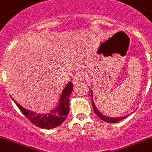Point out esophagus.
<instances>
[{"instance_id":"obj_1","label":"esophagus","mask_w":152,"mask_h":152,"mask_svg":"<svg viewBox=\"0 0 152 152\" xmlns=\"http://www.w3.org/2000/svg\"><path fill=\"white\" fill-rule=\"evenodd\" d=\"M86 77H87V74L84 72H77L73 78V83L75 85H77L78 83H81Z\"/></svg>"}]
</instances>
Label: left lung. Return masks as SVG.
I'll return each mask as SVG.
<instances>
[{
  "label": "left lung",
  "mask_w": 152,
  "mask_h": 152,
  "mask_svg": "<svg viewBox=\"0 0 152 152\" xmlns=\"http://www.w3.org/2000/svg\"><path fill=\"white\" fill-rule=\"evenodd\" d=\"M90 93H91V97H92V106H93V111H95V113L96 114L97 116L99 117V118H100V119H102V121H104L107 122V123H117V122L120 121H121V120L124 119L125 118H126L127 115H126V116H123V117H118V118H111V117H108V116H105V115H102V114L99 111L98 109L96 108V107L95 105V103H94V102H93V90H90Z\"/></svg>",
  "instance_id": "obj_1"
}]
</instances>
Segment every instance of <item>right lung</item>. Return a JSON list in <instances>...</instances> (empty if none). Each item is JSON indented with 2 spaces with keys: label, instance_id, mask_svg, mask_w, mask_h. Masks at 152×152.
<instances>
[{
  "label": "right lung",
  "instance_id": "right-lung-1",
  "mask_svg": "<svg viewBox=\"0 0 152 152\" xmlns=\"http://www.w3.org/2000/svg\"><path fill=\"white\" fill-rule=\"evenodd\" d=\"M73 90V85L71 81L67 83L59 98L58 105L51 110L50 113L41 114L26 109L18 104L13 99L16 105L21 110L22 114L30 121L33 124L43 129H52L62 124L66 119L69 112V96Z\"/></svg>",
  "mask_w": 152,
  "mask_h": 152
}]
</instances>
